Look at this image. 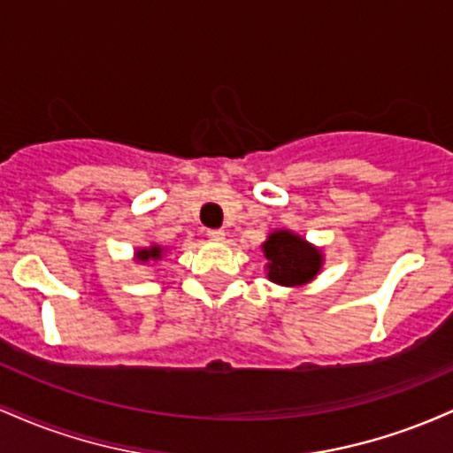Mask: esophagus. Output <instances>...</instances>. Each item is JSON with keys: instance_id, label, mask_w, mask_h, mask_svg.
Masks as SVG:
<instances>
[{"instance_id": "esophagus-1", "label": "esophagus", "mask_w": 453, "mask_h": 453, "mask_svg": "<svg viewBox=\"0 0 453 453\" xmlns=\"http://www.w3.org/2000/svg\"><path fill=\"white\" fill-rule=\"evenodd\" d=\"M206 236H209L211 241H215V242H221L223 238H226V232H223V230H209V234H206Z\"/></svg>"}]
</instances>
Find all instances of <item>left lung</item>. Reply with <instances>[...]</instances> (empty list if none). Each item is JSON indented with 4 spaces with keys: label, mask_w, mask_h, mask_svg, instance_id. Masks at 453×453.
<instances>
[{
    "label": "left lung",
    "mask_w": 453,
    "mask_h": 453,
    "mask_svg": "<svg viewBox=\"0 0 453 453\" xmlns=\"http://www.w3.org/2000/svg\"><path fill=\"white\" fill-rule=\"evenodd\" d=\"M262 249L268 259V279L285 288L306 285L317 277L324 264L319 249L289 230H274Z\"/></svg>",
    "instance_id": "8db88e82"
}]
</instances>
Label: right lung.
I'll return each instance as SVG.
<instances>
[{"label":"right lung","mask_w":453,"mask_h":453,"mask_svg":"<svg viewBox=\"0 0 453 453\" xmlns=\"http://www.w3.org/2000/svg\"><path fill=\"white\" fill-rule=\"evenodd\" d=\"M161 253H164V249L157 247V244H150V247H147V249H138L136 259H138V262H149V259H161Z\"/></svg>","instance_id":"add662e5"}]
</instances>
